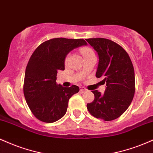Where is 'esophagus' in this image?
Returning a JSON list of instances; mask_svg holds the SVG:
<instances>
[{"mask_svg": "<svg viewBox=\"0 0 153 153\" xmlns=\"http://www.w3.org/2000/svg\"><path fill=\"white\" fill-rule=\"evenodd\" d=\"M80 92H81V93H84V92H85V91H87L88 90L86 88H85L80 87Z\"/></svg>", "mask_w": 153, "mask_h": 153, "instance_id": "34e87169", "label": "esophagus"}]
</instances>
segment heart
Returning <instances> with one entry per match:
<instances>
[{"instance_id": "b5f03b06", "label": "heart", "mask_w": 153, "mask_h": 153, "mask_svg": "<svg viewBox=\"0 0 153 153\" xmlns=\"http://www.w3.org/2000/svg\"><path fill=\"white\" fill-rule=\"evenodd\" d=\"M80 52H81L82 57H83L84 58H85V57H90V56L95 55L94 52L93 51L92 49L90 48V47H82V48H80ZM68 57H66L65 63H67V62H68Z\"/></svg>"}]
</instances>
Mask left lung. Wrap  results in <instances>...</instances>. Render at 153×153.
I'll list each match as a JSON object with an SVG mask.
<instances>
[{"instance_id":"8db88e82","label":"left lung","mask_w":153,"mask_h":153,"mask_svg":"<svg viewBox=\"0 0 153 153\" xmlns=\"http://www.w3.org/2000/svg\"><path fill=\"white\" fill-rule=\"evenodd\" d=\"M99 54L96 78L106 82L104 94L92 91L93 102L87 104L92 116L104 121L117 119L131 104L135 92L134 67L127 52L120 45L104 38L87 39Z\"/></svg>"}]
</instances>
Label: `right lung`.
<instances>
[{"mask_svg": "<svg viewBox=\"0 0 153 153\" xmlns=\"http://www.w3.org/2000/svg\"><path fill=\"white\" fill-rule=\"evenodd\" d=\"M86 45L82 39L54 38L44 42L31 54L26 68L24 94L31 111L39 120L52 123L65 114L68 101L79 88L57 85V71H64L65 59L71 50Z\"/></svg>", "mask_w": 153, "mask_h": 153, "instance_id": "right-lung-1", "label": "right lung"}]
</instances>
